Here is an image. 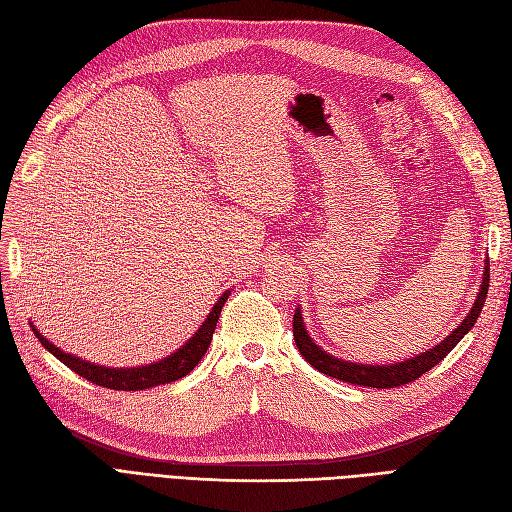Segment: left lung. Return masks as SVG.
I'll list each match as a JSON object with an SVG mask.
<instances>
[{
	"label": "left lung",
	"instance_id": "8db88e82",
	"mask_svg": "<svg viewBox=\"0 0 512 512\" xmlns=\"http://www.w3.org/2000/svg\"><path fill=\"white\" fill-rule=\"evenodd\" d=\"M489 292V264L484 266V277H482V285L474 307L467 313V318L461 322L458 329H454L448 337L443 339L441 344H437L435 348L426 350L424 355H417L413 359H406L402 363H393V365H359V363H348L342 359H335L329 352H324L320 346L313 344V339L307 335L305 324H303V313L300 309H296L294 313V339L296 346L313 368L318 372L333 376L337 381L342 383H350V385H363V387H376V389H391V387H400V385H409L413 381H417L419 376L426 374L428 370L435 368L439 361H443L445 357L450 355L452 348L461 342L465 337V333L476 324L480 311L484 307V298H487Z\"/></svg>",
	"mask_w": 512,
	"mask_h": 512
}]
</instances>
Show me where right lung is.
Here are the masks:
<instances>
[{"label": "right lung", "mask_w": 512, "mask_h": 512, "mask_svg": "<svg viewBox=\"0 0 512 512\" xmlns=\"http://www.w3.org/2000/svg\"><path fill=\"white\" fill-rule=\"evenodd\" d=\"M229 292L222 294L218 298V303L214 305V309L209 311L207 320L203 322V326L199 329V333H194V337L186 346H181L175 355H170L166 359H162L160 363H151V365H142V368H101V365L88 363L84 359H77L69 352H62L60 348H56L54 344L49 342L47 337H43L36 329L34 335L38 337L51 355L56 359H60L67 368H71L75 374H80L86 381L95 383L99 387H108V389H116V391H140V389H149V387H157V385H166L179 381L186 374H190L199 361L203 359V355L207 352L209 344H212V335L216 331V322L220 318V311L227 303Z\"/></svg>", "instance_id": "add662e5"}]
</instances>
